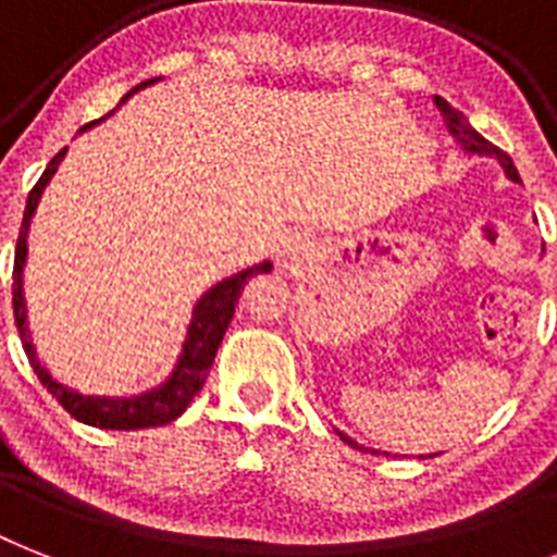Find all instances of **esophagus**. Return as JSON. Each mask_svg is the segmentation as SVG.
Instances as JSON below:
<instances>
[{"instance_id": "esophagus-1", "label": "esophagus", "mask_w": 557, "mask_h": 557, "mask_svg": "<svg viewBox=\"0 0 557 557\" xmlns=\"http://www.w3.org/2000/svg\"><path fill=\"white\" fill-rule=\"evenodd\" d=\"M306 253L304 236H286L283 239V248H280V269L283 271H295L300 265Z\"/></svg>"}]
</instances>
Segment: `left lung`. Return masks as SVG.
I'll return each mask as SVG.
<instances>
[{
    "instance_id": "1",
    "label": "left lung",
    "mask_w": 557,
    "mask_h": 557,
    "mask_svg": "<svg viewBox=\"0 0 557 557\" xmlns=\"http://www.w3.org/2000/svg\"><path fill=\"white\" fill-rule=\"evenodd\" d=\"M433 100H436V107H440V112H442V117H445V124H448L450 135H457V141L462 144L468 152H476V156H494V159L503 164V170H506V176H509L511 182H520L518 170H515V164H511V159H509V152H503L500 147H494L492 141H485L483 135L476 133L474 126L468 124L466 115H462L459 109L450 107L448 100H445V98H433ZM338 436L347 442V445H352V448H361L358 442H352L349 436H344V433H338ZM361 450H364V448H361Z\"/></svg>"
}]
</instances>
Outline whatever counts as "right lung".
Listing matches in <instances>:
<instances>
[{
  "mask_svg": "<svg viewBox=\"0 0 557 557\" xmlns=\"http://www.w3.org/2000/svg\"><path fill=\"white\" fill-rule=\"evenodd\" d=\"M156 83V81H147ZM147 83L135 86L133 91L144 89ZM129 91V95H133ZM126 95V98H129ZM98 121H91L81 129L86 133L89 126H95ZM65 150L57 152L54 159L48 161L46 173L39 176V182L30 187L28 193V205H25V216H22L20 227V239H16V257H13V321H16V330H20L22 347H25V356H28L30 367L37 372V379L42 381V387L51 393V396L60 401V405L69 410V413L83 424H91V428H109V431H138V428H156V424H168L173 419L185 413L187 405L193 401V396L205 387V379H208L210 367H213V358H216V349L222 344V335H225L227 323L234 318V309L239 304V295H243L245 283L257 274H269L271 262H260L253 269H245L234 277L222 280L216 286L201 295V300L193 309V321L187 326V338L185 349L178 356V364L173 370L161 387L144 393V396L135 398H98V396H81L74 389L57 384L51 375H48L42 367H39L37 356H34V347L28 341V326H25V304H22V262H25V234H28V222L34 216V208H37L39 196L46 190V185L54 176L57 164L63 161Z\"/></svg>",
  "mask_w": 557,
  "mask_h": 557,
  "instance_id": "obj_1",
  "label": "right lung"
}]
</instances>
